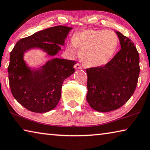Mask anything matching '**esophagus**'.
Returning a JSON list of instances; mask_svg holds the SVG:
<instances>
[{"label": "esophagus", "mask_w": 150, "mask_h": 150, "mask_svg": "<svg viewBox=\"0 0 150 150\" xmlns=\"http://www.w3.org/2000/svg\"><path fill=\"white\" fill-rule=\"evenodd\" d=\"M75 68L76 69H82V67H81L79 63H77V64L75 65Z\"/></svg>", "instance_id": "obj_1"}]
</instances>
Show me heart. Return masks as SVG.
Wrapping results in <instances>:
<instances>
[{
    "label": "heart",
    "instance_id": "b5f03b06",
    "mask_svg": "<svg viewBox=\"0 0 150 150\" xmlns=\"http://www.w3.org/2000/svg\"><path fill=\"white\" fill-rule=\"evenodd\" d=\"M71 43L67 44V50L74 54L75 48L79 51L81 62L88 67L105 65L112 60L118 49L119 40L110 30L86 29L76 32Z\"/></svg>",
    "mask_w": 150,
    "mask_h": 150
}]
</instances>
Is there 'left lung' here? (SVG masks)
Listing matches in <instances>:
<instances>
[{
    "label": "left lung",
    "instance_id": "8db88e82",
    "mask_svg": "<svg viewBox=\"0 0 150 150\" xmlns=\"http://www.w3.org/2000/svg\"><path fill=\"white\" fill-rule=\"evenodd\" d=\"M121 50L104 66L87 69V100L98 112H110L122 106L135 91L140 71L139 57L134 43L116 32Z\"/></svg>",
    "mask_w": 150,
    "mask_h": 150
}]
</instances>
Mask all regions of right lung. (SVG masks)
Instances as JSON below:
<instances>
[{"label":"right lung","instance_id":"obj_1","mask_svg":"<svg viewBox=\"0 0 150 150\" xmlns=\"http://www.w3.org/2000/svg\"><path fill=\"white\" fill-rule=\"evenodd\" d=\"M71 29L57 26L41 30L20 40L11 52L8 73L11 93L28 110L43 113L56 107L63 82L75 72L76 62L54 58L39 69L31 70L24 62V53L38 47L54 56L62 50L59 45H64Z\"/></svg>","mask_w":150,"mask_h":150}]
</instances>
